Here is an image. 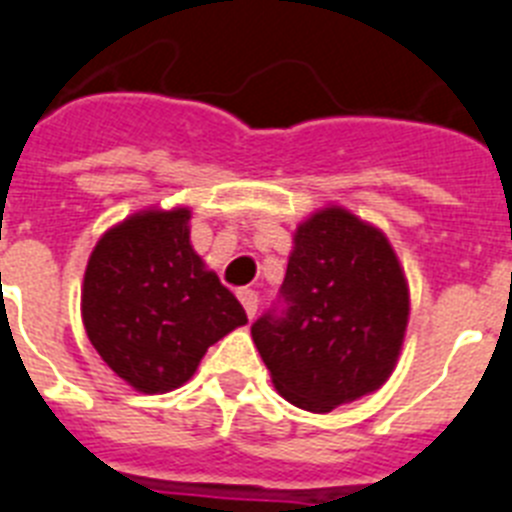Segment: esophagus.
<instances>
[{
	"instance_id": "esophagus-1",
	"label": "esophagus",
	"mask_w": 512,
	"mask_h": 512,
	"mask_svg": "<svg viewBox=\"0 0 512 512\" xmlns=\"http://www.w3.org/2000/svg\"><path fill=\"white\" fill-rule=\"evenodd\" d=\"M239 302H242V307H244V312H247V317L249 320H252V317L257 315V291H252V289H239Z\"/></svg>"
}]
</instances>
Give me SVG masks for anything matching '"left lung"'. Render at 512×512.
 Here are the masks:
<instances>
[{
    "label": "left lung",
    "instance_id": "1",
    "mask_svg": "<svg viewBox=\"0 0 512 512\" xmlns=\"http://www.w3.org/2000/svg\"><path fill=\"white\" fill-rule=\"evenodd\" d=\"M283 317L252 325L270 380L289 403L328 414L393 375L409 325V281L377 226L325 205L294 231Z\"/></svg>",
    "mask_w": 512,
    "mask_h": 512
}]
</instances>
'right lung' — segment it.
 <instances>
[{
  "label": "right lung",
  "mask_w": 512,
  "mask_h": 512,
  "mask_svg": "<svg viewBox=\"0 0 512 512\" xmlns=\"http://www.w3.org/2000/svg\"><path fill=\"white\" fill-rule=\"evenodd\" d=\"M192 210H137L101 234L80 294L93 349L137 393H169L197 372L205 351L247 325L190 242Z\"/></svg>",
  "instance_id": "add662e5"
}]
</instances>
